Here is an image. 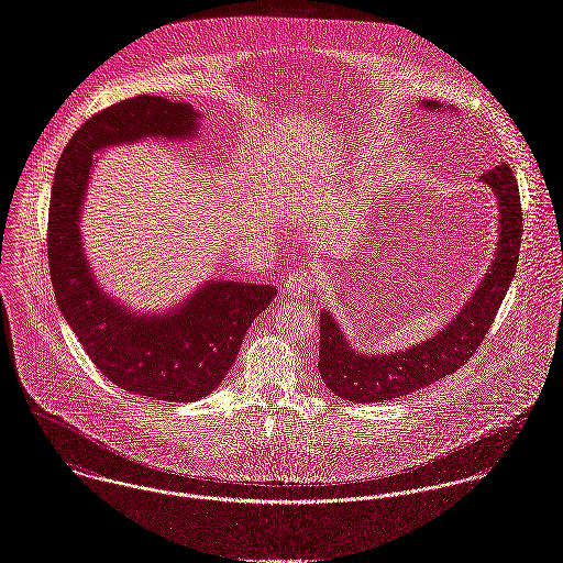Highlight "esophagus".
<instances>
[{"instance_id":"34e87169","label":"esophagus","mask_w":563,"mask_h":563,"mask_svg":"<svg viewBox=\"0 0 563 563\" xmlns=\"http://www.w3.org/2000/svg\"><path fill=\"white\" fill-rule=\"evenodd\" d=\"M316 279L313 275L307 271V268H299L297 273H292L288 279H286V295L288 297H295V299H309L311 292L316 290Z\"/></svg>"}]
</instances>
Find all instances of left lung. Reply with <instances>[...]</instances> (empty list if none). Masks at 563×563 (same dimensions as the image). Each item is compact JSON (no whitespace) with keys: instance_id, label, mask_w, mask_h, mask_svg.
<instances>
[{"instance_id":"1","label":"left lung","mask_w":563,"mask_h":563,"mask_svg":"<svg viewBox=\"0 0 563 563\" xmlns=\"http://www.w3.org/2000/svg\"><path fill=\"white\" fill-rule=\"evenodd\" d=\"M419 107L432 113H454L452 104L421 101ZM497 198V245L493 262L477 288L464 301L461 311L432 338L400 349L396 353H363L353 349L329 309L320 311V353L318 369L322 383L349 402H383L398 396H409L443 376L454 374L475 355L488 333L497 309L508 295L522 236V212L518 183L510 165L501 163L479 176Z\"/></svg>"}]
</instances>
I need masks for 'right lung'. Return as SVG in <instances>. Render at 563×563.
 <instances>
[{
    "instance_id": "right-lung-1",
    "label": "right lung",
    "mask_w": 563,
    "mask_h": 563,
    "mask_svg": "<svg viewBox=\"0 0 563 563\" xmlns=\"http://www.w3.org/2000/svg\"><path fill=\"white\" fill-rule=\"evenodd\" d=\"M191 102L135 97L92 115L68 142L53 178L49 271L57 307L88 357L118 387L163 402L206 398L225 378L243 338L277 288L206 279L178 306L135 311L97 282L81 239L92 167L109 146L200 135Z\"/></svg>"
}]
</instances>
